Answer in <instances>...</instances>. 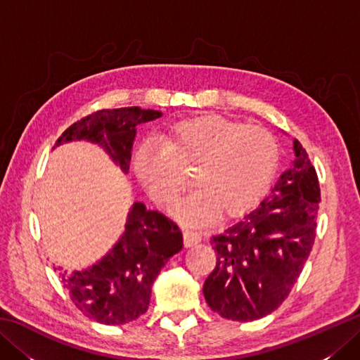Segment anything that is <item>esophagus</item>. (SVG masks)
<instances>
[{
	"instance_id": "1",
	"label": "esophagus",
	"mask_w": 360,
	"mask_h": 360,
	"mask_svg": "<svg viewBox=\"0 0 360 360\" xmlns=\"http://www.w3.org/2000/svg\"><path fill=\"white\" fill-rule=\"evenodd\" d=\"M200 241H201L200 233H196L193 231H184V244H186V248L195 246V244H198Z\"/></svg>"
}]
</instances>
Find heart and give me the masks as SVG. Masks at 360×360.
<instances>
[{
  "label": "heart",
  "instance_id": "obj_1",
  "mask_svg": "<svg viewBox=\"0 0 360 360\" xmlns=\"http://www.w3.org/2000/svg\"><path fill=\"white\" fill-rule=\"evenodd\" d=\"M278 145L258 125L219 116L181 120L162 136V145L145 142L136 153V173L160 205L178 201L186 173L195 170L198 188L176 205L188 226H205L223 209L226 215L250 210L269 188Z\"/></svg>",
  "mask_w": 360,
  "mask_h": 360
}]
</instances>
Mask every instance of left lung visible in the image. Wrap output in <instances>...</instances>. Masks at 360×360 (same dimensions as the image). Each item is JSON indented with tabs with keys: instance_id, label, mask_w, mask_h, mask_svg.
<instances>
[{
	"instance_id": "left-lung-1",
	"label": "left lung",
	"mask_w": 360,
	"mask_h": 360,
	"mask_svg": "<svg viewBox=\"0 0 360 360\" xmlns=\"http://www.w3.org/2000/svg\"><path fill=\"white\" fill-rule=\"evenodd\" d=\"M295 159L258 207L212 236L217 266L204 297L221 317L250 322L277 309L302 274L316 238L320 187L307 150L294 139Z\"/></svg>"
}]
</instances>
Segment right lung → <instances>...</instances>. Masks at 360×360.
<instances>
[{"label":"right lung","mask_w":360,"mask_h":360,"mask_svg":"<svg viewBox=\"0 0 360 360\" xmlns=\"http://www.w3.org/2000/svg\"><path fill=\"white\" fill-rule=\"evenodd\" d=\"M162 116L139 106L101 110L75 122L57 139L98 143L124 173L129 170L136 127ZM182 249L179 226L164 213L134 202L125 232L108 255L85 271L60 274L72 303L103 325H125L145 314L160 269Z\"/></svg>","instance_id":"add662e5"}]
</instances>
